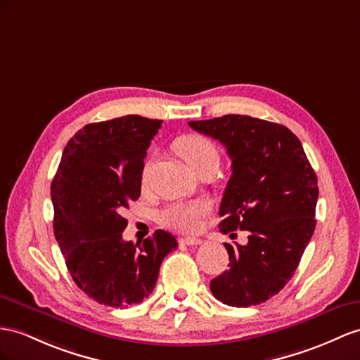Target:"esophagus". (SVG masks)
<instances>
[{"label":"esophagus","instance_id":"1","mask_svg":"<svg viewBox=\"0 0 360 360\" xmlns=\"http://www.w3.org/2000/svg\"><path fill=\"white\" fill-rule=\"evenodd\" d=\"M179 243H181V245L193 246V245H200L202 240H200V238H196V237H181V238H179Z\"/></svg>","mask_w":360,"mask_h":360}]
</instances>
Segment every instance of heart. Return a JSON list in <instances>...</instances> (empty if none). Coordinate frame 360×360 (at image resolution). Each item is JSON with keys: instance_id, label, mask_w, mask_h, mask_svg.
<instances>
[{"instance_id": "heart-1", "label": "heart", "mask_w": 360, "mask_h": 360, "mask_svg": "<svg viewBox=\"0 0 360 360\" xmlns=\"http://www.w3.org/2000/svg\"><path fill=\"white\" fill-rule=\"evenodd\" d=\"M174 149L181 158L188 164V167L195 172L207 164L219 165L220 155L216 144L200 135L182 136L174 144ZM150 167V160L146 162L143 172V181H146L147 170ZM211 211V204L205 199L196 200H176L164 207L160 213V222L165 226L178 229L182 233H195L199 229Z\"/></svg>"}]
</instances>
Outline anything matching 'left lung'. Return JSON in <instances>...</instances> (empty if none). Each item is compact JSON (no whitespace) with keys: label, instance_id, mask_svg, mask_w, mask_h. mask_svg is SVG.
<instances>
[{"label":"left lung","instance_id":"1","mask_svg":"<svg viewBox=\"0 0 360 360\" xmlns=\"http://www.w3.org/2000/svg\"><path fill=\"white\" fill-rule=\"evenodd\" d=\"M188 124L219 140L233 160L220 233L250 234L246 245L225 243L229 269L211 280V293L226 306H257L292 278L315 231L316 174L297 135L283 124L236 114Z\"/></svg>","mask_w":360,"mask_h":360}]
</instances>
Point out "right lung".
I'll list each match as a JSON object with an SVG mask.
<instances>
[{"label":"right lung","instance_id":"add662e5","mask_svg":"<svg viewBox=\"0 0 360 360\" xmlns=\"http://www.w3.org/2000/svg\"><path fill=\"white\" fill-rule=\"evenodd\" d=\"M162 120L126 115L91 123L71 138L51 182L53 229L72 280L89 298L129 307L152 293L176 237L158 229L124 242L123 217L141 193L146 150Z\"/></svg>","mask_w":360,"mask_h":360}]
</instances>
